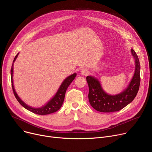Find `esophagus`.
Segmentation results:
<instances>
[{
  "mask_svg": "<svg viewBox=\"0 0 152 152\" xmlns=\"http://www.w3.org/2000/svg\"><path fill=\"white\" fill-rule=\"evenodd\" d=\"M80 73H81L82 75L87 76L89 74V72L86 69H83L81 71H80Z\"/></svg>",
  "mask_w": 152,
  "mask_h": 152,
  "instance_id": "1",
  "label": "esophagus"
}]
</instances>
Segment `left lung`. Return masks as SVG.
I'll return each mask as SVG.
<instances>
[{"label": "left lung", "instance_id": "8db88e82", "mask_svg": "<svg viewBox=\"0 0 152 152\" xmlns=\"http://www.w3.org/2000/svg\"><path fill=\"white\" fill-rule=\"evenodd\" d=\"M131 53L135 60V72L128 87L120 94L115 95H108L103 90L97 79L91 76H87L89 88L88 100L95 110L102 113L116 112L129 104L136 97L140 82V66L136 52L131 49Z\"/></svg>", "mask_w": 152, "mask_h": 152}]
</instances>
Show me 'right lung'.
Here are the masks:
<instances>
[{
    "label": "right lung",
    "mask_w": 152,
    "mask_h": 152,
    "mask_svg": "<svg viewBox=\"0 0 152 152\" xmlns=\"http://www.w3.org/2000/svg\"><path fill=\"white\" fill-rule=\"evenodd\" d=\"M19 53L17 54V55L15 56L13 62L12 66L11 68V80H12V86L13 88V91L14 95L18 100V102L20 103V104L22 105L24 108L28 110L30 112L33 113L38 114V115H47L49 114H52L53 113L56 112L60 108L62 107V104L64 103L65 95L67 88L69 86V84L72 83L73 80L75 79V77L76 76V73H74L72 75L69 76L67 77L62 83L61 86H60L58 91L57 92L55 96L50 99L49 102L45 105L39 108H34L32 107H30L29 106L27 105L25 103H24L23 101L20 99V98L17 95L16 91L14 88L13 86V64L16 60Z\"/></svg>",
    "instance_id": "right-lung-1"
}]
</instances>
